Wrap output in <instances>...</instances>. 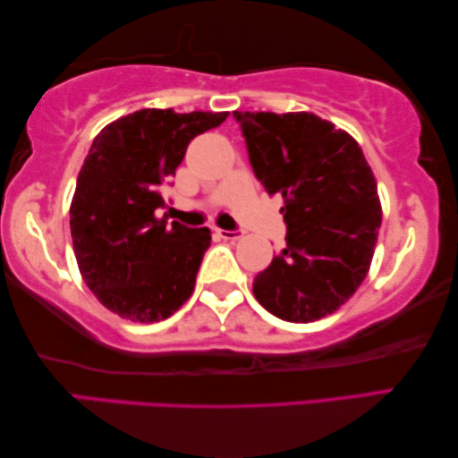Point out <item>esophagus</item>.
Wrapping results in <instances>:
<instances>
[{
  "mask_svg": "<svg viewBox=\"0 0 458 458\" xmlns=\"http://www.w3.org/2000/svg\"><path fill=\"white\" fill-rule=\"evenodd\" d=\"M216 235L221 239H229V242H237V239L243 237V231L233 229V231H227V229H216Z\"/></svg>",
  "mask_w": 458,
  "mask_h": 458,
  "instance_id": "obj_1",
  "label": "esophagus"
}]
</instances>
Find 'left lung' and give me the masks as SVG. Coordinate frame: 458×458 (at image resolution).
Listing matches in <instances>:
<instances>
[{
	"label": "left lung",
	"instance_id": "1",
	"mask_svg": "<svg viewBox=\"0 0 458 458\" xmlns=\"http://www.w3.org/2000/svg\"><path fill=\"white\" fill-rule=\"evenodd\" d=\"M253 174L284 197L286 250L253 280L274 317L312 322L355 294L369 269L381 205L357 141L314 114L233 111Z\"/></svg>",
	"mask_w": 458,
	"mask_h": 458
}]
</instances>
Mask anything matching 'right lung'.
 Returning <instances> with one entry per match:
<instances>
[{
    "instance_id": "add662e5",
    "label": "right lung",
    "mask_w": 458,
    "mask_h": 458,
    "mask_svg": "<svg viewBox=\"0 0 458 458\" xmlns=\"http://www.w3.org/2000/svg\"><path fill=\"white\" fill-rule=\"evenodd\" d=\"M227 115L140 109L89 148L71 205L72 247L82 280L119 317L158 322L191 298L211 231L156 211L191 140Z\"/></svg>"
}]
</instances>
